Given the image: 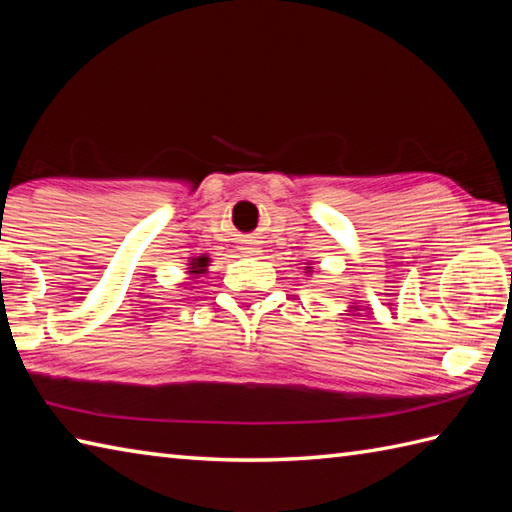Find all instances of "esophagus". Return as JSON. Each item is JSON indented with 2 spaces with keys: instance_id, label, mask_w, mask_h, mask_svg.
Listing matches in <instances>:
<instances>
[{
  "instance_id": "obj_1",
  "label": "esophagus",
  "mask_w": 512,
  "mask_h": 512,
  "mask_svg": "<svg viewBox=\"0 0 512 512\" xmlns=\"http://www.w3.org/2000/svg\"><path fill=\"white\" fill-rule=\"evenodd\" d=\"M255 250H257V248H250V246H246V248H244V253H248V255H253V253H255Z\"/></svg>"
}]
</instances>
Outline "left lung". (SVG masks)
I'll return each mask as SVG.
<instances>
[{"mask_svg":"<svg viewBox=\"0 0 512 512\" xmlns=\"http://www.w3.org/2000/svg\"><path fill=\"white\" fill-rule=\"evenodd\" d=\"M306 270H308V273H313V266H306Z\"/></svg>","mask_w":512,"mask_h":512,"instance_id":"obj_1","label":"left lung"}]
</instances>
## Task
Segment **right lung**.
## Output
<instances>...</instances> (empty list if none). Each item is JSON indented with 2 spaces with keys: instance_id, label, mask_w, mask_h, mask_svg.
Instances as JSON below:
<instances>
[{
  "instance_id": "1",
  "label": "right lung",
  "mask_w": 512,
  "mask_h": 512,
  "mask_svg": "<svg viewBox=\"0 0 512 512\" xmlns=\"http://www.w3.org/2000/svg\"><path fill=\"white\" fill-rule=\"evenodd\" d=\"M208 262H210V257H208V255L193 257V259H190V264H188V270H186V273H188V275H193V277L202 275V273H206V270H208Z\"/></svg>"
}]
</instances>
